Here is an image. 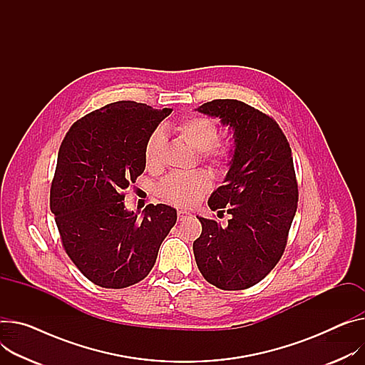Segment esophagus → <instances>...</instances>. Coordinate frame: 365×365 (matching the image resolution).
Here are the masks:
<instances>
[{
	"label": "esophagus",
	"mask_w": 365,
	"mask_h": 365,
	"mask_svg": "<svg viewBox=\"0 0 365 365\" xmlns=\"http://www.w3.org/2000/svg\"><path fill=\"white\" fill-rule=\"evenodd\" d=\"M192 215L187 210H178V220H185V219H190Z\"/></svg>",
	"instance_id": "34e87169"
}]
</instances>
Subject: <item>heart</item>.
Masks as SVG:
<instances>
[{"label": "heart", "instance_id": "1", "mask_svg": "<svg viewBox=\"0 0 365 365\" xmlns=\"http://www.w3.org/2000/svg\"><path fill=\"white\" fill-rule=\"evenodd\" d=\"M175 131L192 149L203 152V155L212 159L217 165H223L228 159V149L217 146V125L206 117H190L182 120ZM163 146V134L155 131L148 138L145 145V162L149 168L159 163L160 150ZM210 188V180L203 173L188 174H171L168 175L160 187L159 192L162 197L177 206H191L203 197Z\"/></svg>", "mask_w": 365, "mask_h": 365}]
</instances>
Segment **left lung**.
Returning a JSON list of instances; mask_svg holds the SVG:
<instances>
[{
    "label": "left lung",
    "instance_id": "left-lung-1",
    "mask_svg": "<svg viewBox=\"0 0 365 365\" xmlns=\"http://www.w3.org/2000/svg\"><path fill=\"white\" fill-rule=\"evenodd\" d=\"M195 110L219 118L234 138L223 185L207 200L231 215L222 228L199 217L195 263L209 284L225 291L255 287L282 257L298 203L294 160L285 134L263 112L237 99H215Z\"/></svg>",
    "mask_w": 365,
    "mask_h": 365
}]
</instances>
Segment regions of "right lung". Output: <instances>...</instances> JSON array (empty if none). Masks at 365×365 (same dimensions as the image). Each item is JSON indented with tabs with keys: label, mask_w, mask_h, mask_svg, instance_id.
<instances>
[{
	"label": "right lung",
	"mask_w": 365,
	"mask_h": 365,
	"mask_svg": "<svg viewBox=\"0 0 365 365\" xmlns=\"http://www.w3.org/2000/svg\"><path fill=\"white\" fill-rule=\"evenodd\" d=\"M170 108L118 101L83 117L66 134L51 185V212L66 253L91 282L127 288L145 279L177 222L168 205L143 217L127 210L124 190L145 171V145Z\"/></svg>",
	"instance_id": "add662e5"
}]
</instances>
